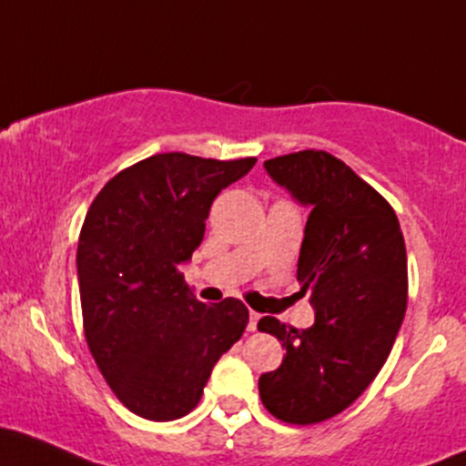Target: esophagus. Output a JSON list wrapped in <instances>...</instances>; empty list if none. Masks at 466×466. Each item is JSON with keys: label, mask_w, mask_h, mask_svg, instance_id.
Instances as JSON below:
<instances>
[{"label": "esophagus", "mask_w": 466, "mask_h": 466, "mask_svg": "<svg viewBox=\"0 0 466 466\" xmlns=\"http://www.w3.org/2000/svg\"><path fill=\"white\" fill-rule=\"evenodd\" d=\"M258 319H260L258 311L249 309V325H248V329H249V331H257V323H258Z\"/></svg>", "instance_id": "34e87169"}]
</instances>
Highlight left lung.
Segmentation results:
<instances>
[{
	"instance_id": "1",
	"label": "left lung",
	"mask_w": 466,
	"mask_h": 466,
	"mask_svg": "<svg viewBox=\"0 0 466 466\" xmlns=\"http://www.w3.org/2000/svg\"><path fill=\"white\" fill-rule=\"evenodd\" d=\"M265 170L311 208L296 276L316 320L308 329L258 320L285 347L258 393L279 420L316 424L345 411L390 356L407 309L405 238L387 198L329 152H291Z\"/></svg>"
}]
</instances>
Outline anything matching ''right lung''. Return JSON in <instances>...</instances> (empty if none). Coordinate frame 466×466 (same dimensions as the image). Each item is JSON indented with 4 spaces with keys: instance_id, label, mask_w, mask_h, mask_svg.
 Here are the masks:
<instances>
[{
    "instance_id": "right-lung-1",
    "label": "right lung",
    "mask_w": 466,
    "mask_h": 466,
    "mask_svg": "<svg viewBox=\"0 0 466 466\" xmlns=\"http://www.w3.org/2000/svg\"><path fill=\"white\" fill-rule=\"evenodd\" d=\"M254 163L147 157L112 177L86 214L76 248L84 336L112 393L137 416L166 422L190 413L248 327L238 299L201 303L181 263L201 245L218 192Z\"/></svg>"
}]
</instances>
